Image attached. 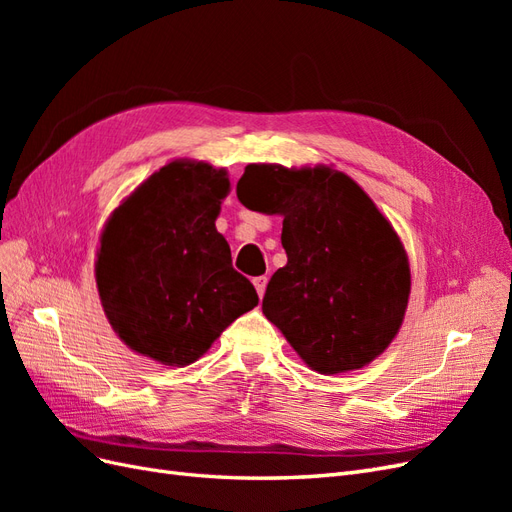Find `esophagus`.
<instances>
[{
    "mask_svg": "<svg viewBox=\"0 0 512 512\" xmlns=\"http://www.w3.org/2000/svg\"><path fill=\"white\" fill-rule=\"evenodd\" d=\"M267 275H258V277H254V288H256V292H258V297H262V294H265V288H267Z\"/></svg>",
    "mask_w": 512,
    "mask_h": 512,
    "instance_id": "1",
    "label": "esophagus"
}]
</instances>
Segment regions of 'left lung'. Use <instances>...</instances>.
<instances>
[{"mask_svg":"<svg viewBox=\"0 0 512 512\" xmlns=\"http://www.w3.org/2000/svg\"><path fill=\"white\" fill-rule=\"evenodd\" d=\"M241 205L284 215L286 267L262 312L320 374L367 365L393 342L410 294L404 245L371 198L331 168L250 164Z\"/></svg>","mask_w":512,"mask_h":512,"instance_id":"obj_1","label":"left lung"}]
</instances>
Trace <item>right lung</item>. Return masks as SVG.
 <instances>
[{
	"mask_svg": "<svg viewBox=\"0 0 512 512\" xmlns=\"http://www.w3.org/2000/svg\"><path fill=\"white\" fill-rule=\"evenodd\" d=\"M230 181L203 162H170L108 220L96 282L113 329L164 365H190L258 305L215 230Z\"/></svg>",
	"mask_w": 512,
	"mask_h": 512,
	"instance_id": "right-lung-1",
	"label": "right lung"
}]
</instances>
